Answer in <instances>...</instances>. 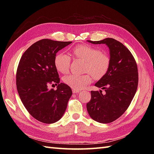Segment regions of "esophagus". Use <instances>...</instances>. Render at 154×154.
I'll list each match as a JSON object with an SVG mask.
<instances>
[{"label":"esophagus","mask_w":154,"mask_h":154,"mask_svg":"<svg viewBox=\"0 0 154 154\" xmlns=\"http://www.w3.org/2000/svg\"><path fill=\"white\" fill-rule=\"evenodd\" d=\"M72 91H73V93L74 94H77V93H79L80 92V90H77V89H72Z\"/></svg>","instance_id":"34e87169"}]
</instances>
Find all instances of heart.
Returning <instances> with one entry per match:
<instances>
[{
    "label": "heart",
    "mask_w": 154,
    "mask_h": 154,
    "mask_svg": "<svg viewBox=\"0 0 154 154\" xmlns=\"http://www.w3.org/2000/svg\"><path fill=\"white\" fill-rule=\"evenodd\" d=\"M71 55L74 59H79L85 61V72H87L84 75L71 74L64 77L65 83L74 89H83L91 83L93 76L95 79H101L105 76L109 69L110 64L109 56L102 53L98 48L89 45L81 44L71 50ZM70 63V57L63 52H59L55 55L54 64L55 68L60 73H68Z\"/></svg>",
    "instance_id": "heart-1"
}]
</instances>
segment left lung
Returning <instances> with one entry per match:
<instances>
[{
	"instance_id": "1",
	"label": "left lung",
	"mask_w": 154,
	"mask_h": 154,
	"mask_svg": "<svg viewBox=\"0 0 154 154\" xmlns=\"http://www.w3.org/2000/svg\"><path fill=\"white\" fill-rule=\"evenodd\" d=\"M93 44H106L109 48L110 64L104 77L94 86L105 91H91V99L87 109L92 119L106 124L124 113L134 97L138 83V67L128 49L113 38L100 41L87 40Z\"/></svg>"
}]
</instances>
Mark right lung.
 <instances>
[{"label":"right lung","mask_w":154,"mask_h":154,"mask_svg":"<svg viewBox=\"0 0 154 154\" xmlns=\"http://www.w3.org/2000/svg\"><path fill=\"white\" fill-rule=\"evenodd\" d=\"M72 42L43 39L32 44L20 60L16 72V87L26 109L35 119L45 124L56 122L67 109L72 91L60 83L54 64L56 54ZM49 84L57 85L49 90Z\"/></svg>","instance_id":"right-lung-1"}]
</instances>
